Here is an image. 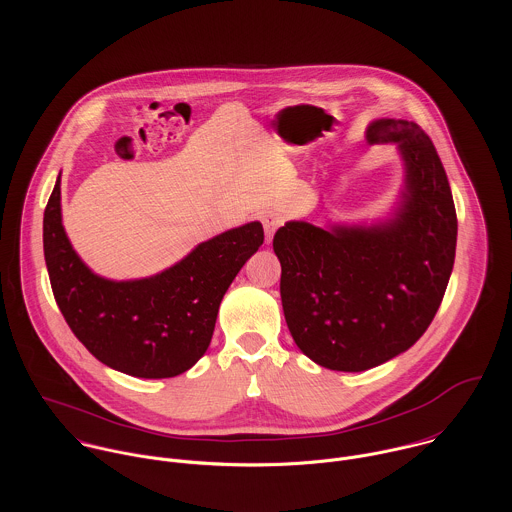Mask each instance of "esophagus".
Segmentation results:
<instances>
[{
  "mask_svg": "<svg viewBox=\"0 0 512 512\" xmlns=\"http://www.w3.org/2000/svg\"><path fill=\"white\" fill-rule=\"evenodd\" d=\"M262 224H264V232H266V242L270 244L272 242V236L276 232V228L280 226V217L276 213H266L260 217Z\"/></svg>",
  "mask_w": 512,
  "mask_h": 512,
  "instance_id": "34e87169",
  "label": "esophagus"
}]
</instances>
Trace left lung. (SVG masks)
<instances>
[{"instance_id":"8db88e82","label":"left lung","mask_w":512,"mask_h":512,"mask_svg":"<svg viewBox=\"0 0 512 512\" xmlns=\"http://www.w3.org/2000/svg\"><path fill=\"white\" fill-rule=\"evenodd\" d=\"M368 144H394L404 187L370 224L286 222L274 236L280 295L299 351L331 370L361 372L408 351L430 327L447 288L457 217L445 169L426 132L380 118Z\"/></svg>"}]
</instances>
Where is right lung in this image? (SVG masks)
Instances as JSON below:
<instances>
[{"mask_svg":"<svg viewBox=\"0 0 512 512\" xmlns=\"http://www.w3.org/2000/svg\"><path fill=\"white\" fill-rule=\"evenodd\" d=\"M262 242L264 228L254 220L201 242L155 276L114 282L74 252L61 215V175L43 219L51 288L76 339L100 363L138 378L177 376L207 353L220 301Z\"/></svg>","mask_w":512,"mask_h":512,"instance_id":"add662e5","label":"right lung"}]
</instances>
